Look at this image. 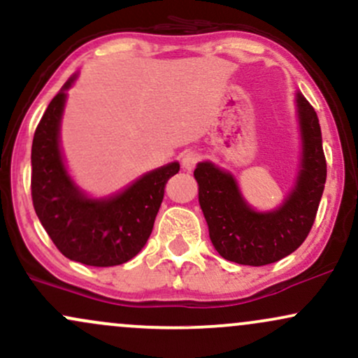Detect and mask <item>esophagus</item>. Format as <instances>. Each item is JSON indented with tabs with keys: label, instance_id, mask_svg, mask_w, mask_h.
I'll use <instances>...</instances> for the list:
<instances>
[{
	"label": "esophagus",
	"instance_id": "34e87169",
	"mask_svg": "<svg viewBox=\"0 0 358 358\" xmlns=\"http://www.w3.org/2000/svg\"><path fill=\"white\" fill-rule=\"evenodd\" d=\"M202 155L199 151H185L182 155V166L185 170H193L196 166V163L200 162Z\"/></svg>",
	"mask_w": 358,
	"mask_h": 358
}]
</instances>
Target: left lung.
Listing matches in <instances>:
<instances>
[{
  "mask_svg": "<svg viewBox=\"0 0 358 358\" xmlns=\"http://www.w3.org/2000/svg\"><path fill=\"white\" fill-rule=\"evenodd\" d=\"M303 134V163L296 188L276 212H254L242 200L236 180L212 163H199L200 207L208 224L210 241L227 261L244 266H266L289 256L310 234L327 182V159L322 129L313 106L298 94Z\"/></svg>",
  "mask_w": 358,
  "mask_h": 358,
  "instance_id": "1",
  "label": "left lung"
}]
</instances>
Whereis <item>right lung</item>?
<instances>
[{
    "mask_svg": "<svg viewBox=\"0 0 358 358\" xmlns=\"http://www.w3.org/2000/svg\"><path fill=\"white\" fill-rule=\"evenodd\" d=\"M53 97L35 129L31 145V200L43 229L71 261L109 268L133 259L145 248L165 185L178 163L158 168L109 200H89L72 183L59 150V124L65 90Z\"/></svg>",
    "mask_w": 358,
    "mask_h": 358,
    "instance_id": "1",
    "label": "right lung"
}]
</instances>
